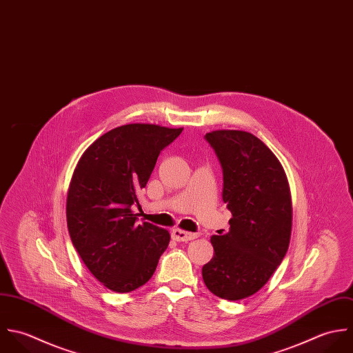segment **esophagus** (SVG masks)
Here are the masks:
<instances>
[{
	"label": "esophagus",
	"instance_id": "34e87169",
	"mask_svg": "<svg viewBox=\"0 0 353 353\" xmlns=\"http://www.w3.org/2000/svg\"><path fill=\"white\" fill-rule=\"evenodd\" d=\"M198 237V233H190L181 229H173L172 230V239L176 241H190Z\"/></svg>",
	"mask_w": 353,
	"mask_h": 353
}]
</instances>
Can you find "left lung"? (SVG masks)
<instances>
[{"mask_svg": "<svg viewBox=\"0 0 353 353\" xmlns=\"http://www.w3.org/2000/svg\"><path fill=\"white\" fill-rule=\"evenodd\" d=\"M223 176L222 201L232 212L229 232L212 237L214 256L202 269L215 296L240 300L256 293L286 255L292 202L282 165L272 150L244 131H212Z\"/></svg>", "mask_w": 353, "mask_h": 353, "instance_id": "8db88e82", "label": "left lung"}]
</instances>
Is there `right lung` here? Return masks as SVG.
Wrapping results in <instances>:
<instances>
[{"instance_id":"obj_1","label":"right lung","mask_w":353,"mask_h":353,"mask_svg":"<svg viewBox=\"0 0 353 353\" xmlns=\"http://www.w3.org/2000/svg\"><path fill=\"white\" fill-rule=\"evenodd\" d=\"M183 128L128 124L94 141L81 155L67 199L72 244L91 274L125 293L148 281L168 248V230L138 223V194L161 151Z\"/></svg>"}]
</instances>
